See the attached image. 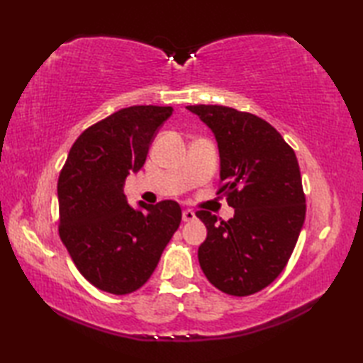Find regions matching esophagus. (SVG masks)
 <instances>
[{
	"instance_id": "34e87169",
	"label": "esophagus",
	"mask_w": 363,
	"mask_h": 363,
	"mask_svg": "<svg viewBox=\"0 0 363 363\" xmlns=\"http://www.w3.org/2000/svg\"><path fill=\"white\" fill-rule=\"evenodd\" d=\"M195 218H196V215H195L194 211L186 209V211L182 212V221H191V220H195Z\"/></svg>"
}]
</instances>
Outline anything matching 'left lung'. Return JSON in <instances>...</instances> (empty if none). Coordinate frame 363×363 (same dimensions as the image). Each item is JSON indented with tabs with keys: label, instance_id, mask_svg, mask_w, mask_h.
Listing matches in <instances>:
<instances>
[{
	"label": "left lung",
	"instance_id": "8db88e82",
	"mask_svg": "<svg viewBox=\"0 0 363 363\" xmlns=\"http://www.w3.org/2000/svg\"><path fill=\"white\" fill-rule=\"evenodd\" d=\"M218 145V194L234 217L217 223L207 211L196 217L207 228L198 259L218 290L248 296L272 284L287 265L306 218L298 159L277 130L256 115L226 106H187Z\"/></svg>",
	"mask_w": 363,
	"mask_h": 363
}]
</instances>
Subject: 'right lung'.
<instances>
[{
  "label": "right lung",
  "mask_w": 363,
  "mask_h": 363,
  "mask_svg": "<svg viewBox=\"0 0 363 363\" xmlns=\"http://www.w3.org/2000/svg\"><path fill=\"white\" fill-rule=\"evenodd\" d=\"M173 107L130 106L78 137L57 181L59 235L81 274L96 289L128 295L156 269L181 225L176 201L129 206L125 181L146 160Z\"/></svg>",
  "instance_id": "add662e5"
}]
</instances>
